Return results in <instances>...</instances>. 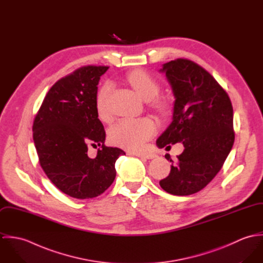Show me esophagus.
<instances>
[{
    "label": "esophagus",
    "instance_id": "1",
    "mask_svg": "<svg viewBox=\"0 0 263 263\" xmlns=\"http://www.w3.org/2000/svg\"><path fill=\"white\" fill-rule=\"evenodd\" d=\"M133 155L141 158H146V159H154L156 158V155L150 153V152H145V153H133Z\"/></svg>",
    "mask_w": 263,
    "mask_h": 263
}]
</instances>
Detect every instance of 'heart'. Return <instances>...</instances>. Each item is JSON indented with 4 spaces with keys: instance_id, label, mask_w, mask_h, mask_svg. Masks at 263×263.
I'll return each mask as SVG.
<instances>
[{
    "instance_id": "b5f03b06",
    "label": "heart",
    "mask_w": 263,
    "mask_h": 263,
    "mask_svg": "<svg viewBox=\"0 0 263 263\" xmlns=\"http://www.w3.org/2000/svg\"><path fill=\"white\" fill-rule=\"evenodd\" d=\"M126 80L135 92L145 101L149 102L151 107L160 114L168 112L169 105L167 101L158 97L160 92V83L153 76L144 70L130 72ZM112 85L105 82L100 87L96 97V107L99 117L103 120L108 118L107 99L110 95ZM156 133V124L150 118H125L114 123L109 130V140L111 143L126 150L137 151L150 140Z\"/></svg>"
}]
</instances>
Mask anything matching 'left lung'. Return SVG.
Wrapping results in <instances>:
<instances>
[{"label": "left lung", "instance_id": "1", "mask_svg": "<svg viewBox=\"0 0 263 263\" xmlns=\"http://www.w3.org/2000/svg\"><path fill=\"white\" fill-rule=\"evenodd\" d=\"M175 96L173 120L157 140L159 148L181 142L184 151L171 159L169 175L160 186L174 195L205 187L222 169L233 147V106L225 89L198 64L177 59L163 65Z\"/></svg>", "mask_w": 263, "mask_h": 263}]
</instances>
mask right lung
<instances>
[{"instance_id": "add662e5", "label": "right lung", "mask_w": 263, "mask_h": 263, "mask_svg": "<svg viewBox=\"0 0 263 263\" xmlns=\"http://www.w3.org/2000/svg\"><path fill=\"white\" fill-rule=\"evenodd\" d=\"M109 67L85 66L52 85L33 121V141L39 164L48 179L64 193L93 198L112 184L115 162L125 153L106 147L105 129L98 118V83ZM89 145H100L90 158Z\"/></svg>"}]
</instances>
